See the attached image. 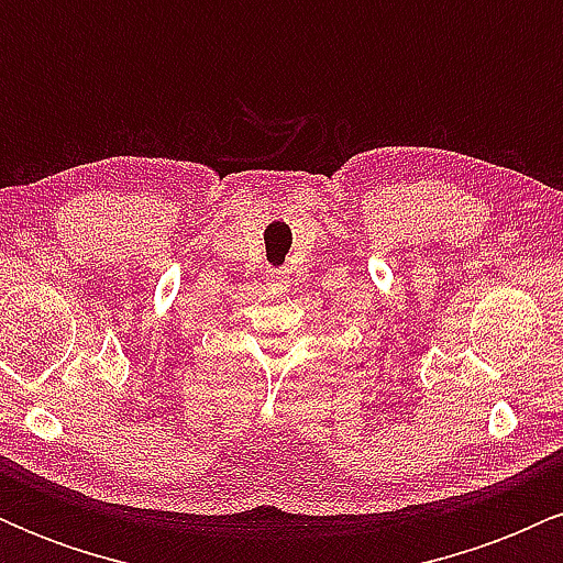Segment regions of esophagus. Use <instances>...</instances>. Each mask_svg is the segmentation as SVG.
Returning a JSON list of instances; mask_svg holds the SVG:
<instances>
[{
	"label": "esophagus",
	"instance_id": "1",
	"mask_svg": "<svg viewBox=\"0 0 563 563\" xmlns=\"http://www.w3.org/2000/svg\"><path fill=\"white\" fill-rule=\"evenodd\" d=\"M288 280H290V273H288L286 267H269L267 269V283H269V286L283 288V286H288Z\"/></svg>",
	"mask_w": 563,
	"mask_h": 563
}]
</instances>
